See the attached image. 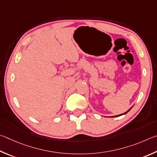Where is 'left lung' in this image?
Segmentation results:
<instances>
[{
  "instance_id": "8db88e82",
  "label": "left lung",
  "mask_w": 157,
  "mask_h": 157,
  "mask_svg": "<svg viewBox=\"0 0 157 157\" xmlns=\"http://www.w3.org/2000/svg\"><path fill=\"white\" fill-rule=\"evenodd\" d=\"M132 109V108L130 109H129V110L128 111H127V112H125V113H123V114H120V115H118V116H114V117H119V116H121V115H123V114H127L128 113V112H129V111H130V109Z\"/></svg>"
}]
</instances>
